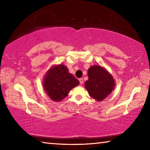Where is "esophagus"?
<instances>
[{
	"label": "esophagus",
	"instance_id": "esophagus-1",
	"mask_svg": "<svg viewBox=\"0 0 150 150\" xmlns=\"http://www.w3.org/2000/svg\"><path fill=\"white\" fill-rule=\"evenodd\" d=\"M83 82H84V81H83V78H80V79H79V83H80V84L82 85L83 83Z\"/></svg>",
	"mask_w": 150,
	"mask_h": 150
}]
</instances>
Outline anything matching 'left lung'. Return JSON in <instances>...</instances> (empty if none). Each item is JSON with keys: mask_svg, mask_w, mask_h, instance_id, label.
<instances>
[{"mask_svg": "<svg viewBox=\"0 0 150 150\" xmlns=\"http://www.w3.org/2000/svg\"><path fill=\"white\" fill-rule=\"evenodd\" d=\"M88 76L85 88L91 97L95 99L103 100L114 90L115 83L112 77L100 66L91 67L88 70Z\"/></svg>", "mask_w": 150, "mask_h": 150, "instance_id": "obj_1", "label": "left lung"}]
</instances>
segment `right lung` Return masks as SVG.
<instances>
[{
  "mask_svg": "<svg viewBox=\"0 0 150 150\" xmlns=\"http://www.w3.org/2000/svg\"><path fill=\"white\" fill-rule=\"evenodd\" d=\"M79 84L77 79L70 74L67 67L62 64L50 69L44 79L45 92L50 98L56 102L63 100Z\"/></svg>",
  "mask_w": 150,
  "mask_h": 150,
  "instance_id": "1",
  "label": "right lung"
}]
</instances>
